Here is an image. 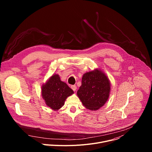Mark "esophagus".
Here are the masks:
<instances>
[{"label":"esophagus","mask_w":152,"mask_h":152,"mask_svg":"<svg viewBox=\"0 0 152 152\" xmlns=\"http://www.w3.org/2000/svg\"><path fill=\"white\" fill-rule=\"evenodd\" d=\"M71 88H72V89L73 91H76V89H77V88H76V85H72V86H71Z\"/></svg>","instance_id":"1"}]
</instances>
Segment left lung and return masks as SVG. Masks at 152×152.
Here are the masks:
<instances>
[{
  "label": "left lung",
  "instance_id": "obj_1",
  "mask_svg": "<svg viewBox=\"0 0 152 152\" xmlns=\"http://www.w3.org/2000/svg\"><path fill=\"white\" fill-rule=\"evenodd\" d=\"M110 90L107 76L100 70H96L83 75L77 94L86 108L97 110L107 101Z\"/></svg>",
  "mask_w": 152,
  "mask_h": 152
}]
</instances>
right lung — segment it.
<instances>
[{
  "label": "right lung",
  "instance_id": "1",
  "mask_svg": "<svg viewBox=\"0 0 152 152\" xmlns=\"http://www.w3.org/2000/svg\"><path fill=\"white\" fill-rule=\"evenodd\" d=\"M73 91L61 80L59 75H53L42 87V96L46 104L53 110H58L64 105L67 97Z\"/></svg>",
  "mask_w": 152,
  "mask_h": 152
}]
</instances>
